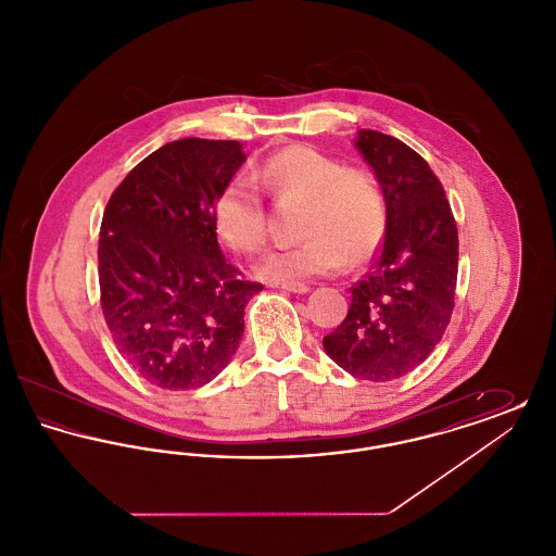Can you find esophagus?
I'll use <instances>...</instances> for the list:
<instances>
[{
    "label": "esophagus",
    "instance_id": "obj_1",
    "mask_svg": "<svg viewBox=\"0 0 556 556\" xmlns=\"http://www.w3.org/2000/svg\"><path fill=\"white\" fill-rule=\"evenodd\" d=\"M279 288L283 291H291V293H308L311 291V288L304 283H281Z\"/></svg>",
    "mask_w": 556,
    "mask_h": 556
}]
</instances>
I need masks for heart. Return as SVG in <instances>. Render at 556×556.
Returning a JSON list of instances; mask_svg holds the SVG:
<instances>
[{
    "label": "heart",
    "mask_w": 556,
    "mask_h": 556,
    "mask_svg": "<svg viewBox=\"0 0 556 556\" xmlns=\"http://www.w3.org/2000/svg\"><path fill=\"white\" fill-rule=\"evenodd\" d=\"M258 179L279 200H304L300 236L304 241L268 252L256 266L270 283H295L338 273L365 261L379 248L388 206L369 170L344 166L308 146H291L261 164ZM216 236L241 254L258 252L266 241V214L258 187L233 177L212 204Z\"/></svg>",
    "instance_id": "heart-1"
}]
</instances>
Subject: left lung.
Masks as SVG:
<instances>
[{"instance_id":"8db88e82","label":"left lung","mask_w":556,"mask_h":556,"mask_svg":"<svg viewBox=\"0 0 556 556\" xmlns=\"http://www.w3.org/2000/svg\"><path fill=\"white\" fill-rule=\"evenodd\" d=\"M354 143L386 195V241L323 348L352 377L392 381L419 367L448 327L458 231L444 187L413 148L370 129Z\"/></svg>"}]
</instances>
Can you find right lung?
<instances>
[{"instance_id":"obj_1","label":"right lung","mask_w":556,"mask_h":556,"mask_svg":"<svg viewBox=\"0 0 556 556\" xmlns=\"http://www.w3.org/2000/svg\"><path fill=\"white\" fill-rule=\"evenodd\" d=\"M245 162L239 141L177 139L141 160L108 200L100 302L118 352L162 390H193L229 365L261 283L220 252L212 204Z\"/></svg>"}]
</instances>
